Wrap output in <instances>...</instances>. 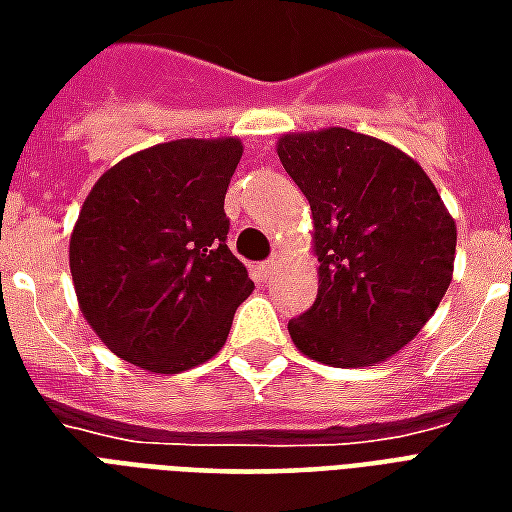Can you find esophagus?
<instances>
[{"mask_svg": "<svg viewBox=\"0 0 512 512\" xmlns=\"http://www.w3.org/2000/svg\"><path fill=\"white\" fill-rule=\"evenodd\" d=\"M277 268H279V260L277 257H271V260H266V263H260V266H257V277L266 282V279H271L274 274H277Z\"/></svg>", "mask_w": 512, "mask_h": 512, "instance_id": "obj_1", "label": "esophagus"}]
</instances>
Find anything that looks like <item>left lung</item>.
Instances as JSON below:
<instances>
[{
  "label": "left lung",
  "mask_w": 512,
  "mask_h": 512,
  "mask_svg": "<svg viewBox=\"0 0 512 512\" xmlns=\"http://www.w3.org/2000/svg\"><path fill=\"white\" fill-rule=\"evenodd\" d=\"M279 161L310 200L318 299L288 323L301 354L332 367L384 362L447 293L455 222L425 169L348 128L279 139Z\"/></svg>",
  "instance_id": "obj_1"
}]
</instances>
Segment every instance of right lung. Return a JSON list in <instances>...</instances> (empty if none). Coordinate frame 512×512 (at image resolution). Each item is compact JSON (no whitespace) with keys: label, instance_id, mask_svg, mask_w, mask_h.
Masks as SVG:
<instances>
[{"label":"right lung","instance_id":"right-lung-1","mask_svg":"<svg viewBox=\"0 0 512 512\" xmlns=\"http://www.w3.org/2000/svg\"><path fill=\"white\" fill-rule=\"evenodd\" d=\"M238 139H175L123 158L84 200L71 274L106 348L150 373H180L227 340L255 282L230 252L224 194Z\"/></svg>","mask_w":512,"mask_h":512}]
</instances>
